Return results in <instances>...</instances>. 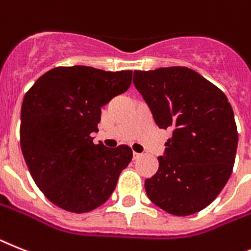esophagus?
Returning a JSON list of instances; mask_svg holds the SVG:
<instances>
[{
	"label": "esophagus",
	"mask_w": 251,
	"mask_h": 251,
	"mask_svg": "<svg viewBox=\"0 0 251 251\" xmlns=\"http://www.w3.org/2000/svg\"><path fill=\"white\" fill-rule=\"evenodd\" d=\"M132 154H134V158H139V157H140V153H136V151H134Z\"/></svg>",
	"instance_id": "34e87169"
}]
</instances>
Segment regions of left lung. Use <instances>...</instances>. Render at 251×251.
Here are the masks:
<instances>
[{"label":"left lung","instance_id":"1","mask_svg":"<svg viewBox=\"0 0 251 251\" xmlns=\"http://www.w3.org/2000/svg\"><path fill=\"white\" fill-rule=\"evenodd\" d=\"M135 88L159 129H171L147 195L175 216L208 207L232 174L237 134L232 107L220 88L184 66L134 71Z\"/></svg>","mask_w":251,"mask_h":251}]
</instances>
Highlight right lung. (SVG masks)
<instances>
[{"mask_svg": "<svg viewBox=\"0 0 251 251\" xmlns=\"http://www.w3.org/2000/svg\"><path fill=\"white\" fill-rule=\"evenodd\" d=\"M131 70L58 66L43 74L22 106L20 145L44 197L73 213L108 201L132 151L127 145L94 144L100 107L129 89Z\"/></svg>", "mask_w": 251, "mask_h": 251, "instance_id": "right-lung-1", "label": "right lung"}]
</instances>
